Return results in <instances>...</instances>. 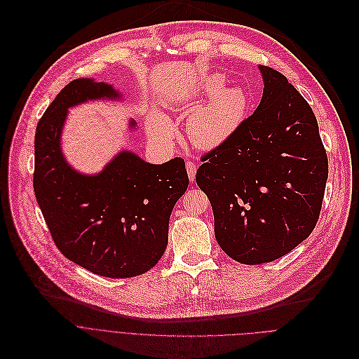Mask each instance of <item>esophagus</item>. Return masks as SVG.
<instances>
[{
    "label": "esophagus",
    "mask_w": 359,
    "mask_h": 359,
    "mask_svg": "<svg viewBox=\"0 0 359 359\" xmlns=\"http://www.w3.org/2000/svg\"><path fill=\"white\" fill-rule=\"evenodd\" d=\"M185 167H187V172H188L189 181L192 182L195 180V174H196V164L194 161H187Z\"/></svg>",
    "instance_id": "obj_1"
}]
</instances>
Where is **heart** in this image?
Masks as SVG:
<instances>
[{
	"label": "heart",
	"mask_w": 359,
	"mask_h": 359,
	"mask_svg": "<svg viewBox=\"0 0 359 359\" xmlns=\"http://www.w3.org/2000/svg\"><path fill=\"white\" fill-rule=\"evenodd\" d=\"M225 87L224 78L215 75L196 92L199 100H208L188 118V134L195 146L215 149L225 142L243 123L249 97L239 86ZM150 130L160 137H170L174 131L171 121L157 110L149 114Z\"/></svg>",
	"instance_id": "1"
}]
</instances>
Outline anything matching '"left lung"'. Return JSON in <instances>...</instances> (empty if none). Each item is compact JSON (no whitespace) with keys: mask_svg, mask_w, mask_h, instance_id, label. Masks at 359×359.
<instances>
[{"mask_svg":"<svg viewBox=\"0 0 359 359\" xmlns=\"http://www.w3.org/2000/svg\"><path fill=\"white\" fill-rule=\"evenodd\" d=\"M259 69L264 89L257 109L196 171L212 205L215 238L243 264L273 262L309 238L328 178L310 104L280 72Z\"/></svg>","mask_w":359,"mask_h":359,"instance_id":"obj_1","label":"left lung"}]
</instances>
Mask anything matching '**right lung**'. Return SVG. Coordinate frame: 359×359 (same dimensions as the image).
I'll return each mask as SVG.
<instances>
[{
    "label": "right lung",
    "mask_w": 359,
    "mask_h": 359,
    "mask_svg": "<svg viewBox=\"0 0 359 359\" xmlns=\"http://www.w3.org/2000/svg\"><path fill=\"white\" fill-rule=\"evenodd\" d=\"M120 97L109 83L72 81L49 104L35 134L34 191L56 248L81 267L111 278L134 277L158 263L172 208L189 184L180 157L156 165L123 150L95 175L69 165L60 149L67 109ZM135 127L130 120V128Z\"/></svg>",
    "instance_id": "add662e5"
}]
</instances>
